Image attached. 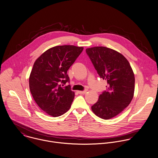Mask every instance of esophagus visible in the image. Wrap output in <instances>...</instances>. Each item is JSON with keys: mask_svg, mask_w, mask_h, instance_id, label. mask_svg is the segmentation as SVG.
Masks as SVG:
<instances>
[{"mask_svg": "<svg viewBox=\"0 0 158 158\" xmlns=\"http://www.w3.org/2000/svg\"><path fill=\"white\" fill-rule=\"evenodd\" d=\"M78 93L80 94H85L86 93V91H78Z\"/></svg>", "mask_w": 158, "mask_h": 158, "instance_id": "34e87169", "label": "esophagus"}]
</instances>
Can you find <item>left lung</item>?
<instances>
[{
	"mask_svg": "<svg viewBox=\"0 0 158 158\" xmlns=\"http://www.w3.org/2000/svg\"><path fill=\"white\" fill-rule=\"evenodd\" d=\"M98 73L107 81V91L99 96L91 106L92 111L104 119L112 118L132 101L135 89V77L127 59L120 53L105 47L86 50Z\"/></svg>",
	"mask_w": 158,
	"mask_h": 158,
	"instance_id": "obj_1",
	"label": "left lung"
}]
</instances>
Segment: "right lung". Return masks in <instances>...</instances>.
I'll use <instances>...</instances> for the list:
<instances>
[{
  "label": "right lung",
  "instance_id": "1",
  "mask_svg": "<svg viewBox=\"0 0 158 158\" xmlns=\"http://www.w3.org/2000/svg\"><path fill=\"white\" fill-rule=\"evenodd\" d=\"M83 50V47L62 45L52 47L35 61L29 76V89L37 105L48 114L57 117L66 113L75 93L69 82L67 70ZM62 86H64L62 85Z\"/></svg>",
  "mask_w": 158,
  "mask_h": 158
}]
</instances>
